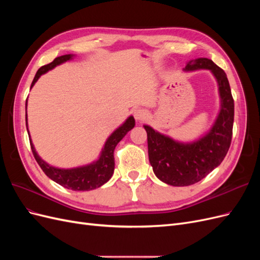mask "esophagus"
I'll list each match as a JSON object with an SVG mask.
<instances>
[{"label": "esophagus", "instance_id": "esophagus-1", "mask_svg": "<svg viewBox=\"0 0 260 260\" xmlns=\"http://www.w3.org/2000/svg\"><path fill=\"white\" fill-rule=\"evenodd\" d=\"M133 116H135L136 120L141 121V120H143L144 118L146 117V112L144 111V109H142V108H137L136 111L133 112Z\"/></svg>", "mask_w": 260, "mask_h": 260}]
</instances>
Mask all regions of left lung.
Instances as JSON below:
<instances>
[{
    "mask_svg": "<svg viewBox=\"0 0 260 260\" xmlns=\"http://www.w3.org/2000/svg\"><path fill=\"white\" fill-rule=\"evenodd\" d=\"M200 69L209 70L218 84L220 109L211 128L199 139L182 142L156 131L151 125H143L154 174L168 185L187 186L199 182L222 162L231 144L234 102L226 75L205 57L188 60L183 72Z\"/></svg>",
    "mask_w": 260,
    "mask_h": 260,
    "instance_id": "8db88e82",
    "label": "left lung"
}]
</instances>
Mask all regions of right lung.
<instances>
[{
    "instance_id": "obj_1",
    "label": "right lung",
    "mask_w": 260,
    "mask_h": 260,
    "mask_svg": "<svg viewBox=\"0 0 260 260\" xmlns=\"http://www.w3.org/2000/svg\"><path fill=\"white\" fill-rule=\"evenodd\" d=\"M76 55L74 54H67L62 55V56L56 57L50 64L42 66L38 70L34 81L31 83V88L35 85V83L39 80L42 75L46 74L56 66L64 64V62L72 60ZM30 88V89H31ZM136 125V120L133 116H129L127 119L124 120L122 124H120L111 136L106 140V142L102 148L100 153L99 158L84 166H79L75 168H57L54 167L52 165L48 164L43 160L40 156L38 155L35 145L31 141L30 133L28 129V121H27V101H26V127L30 139V145L31 149L39 166L44 171V174L48 176L54 182L58 183L59 185L64 186L66 188L73 191H91L94 188H98L105 184L107 181L112 178L115 169V159H114V149L116 145L120 142L124 138L127 133L133 129Z\"/></svg>"
}]
</instances>
